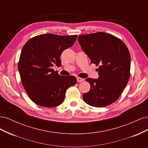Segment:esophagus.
Returning a JSON list of instances; mask_svg holds the SVG:
<instances>
[{"label": "esophagus", "mask_w": 148, "mask_h": 148, "mask_svg": "<svg viewBox=\"0 0 148 148\" xmlns=\"http://www.w3.org/2000/svg\"><path fill=\"white\" fill-rule=\"evenodd\" d=\"M84 79L83 78H79V77H78V78H77V82H78V83H80V82H83L84 81Z\"/></svg>", "instance_id": "esophagus-1"}]
</instances>
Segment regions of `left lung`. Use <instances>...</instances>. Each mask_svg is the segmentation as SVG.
Wrapping results in <instances>:
<instances>
[{
	"label": "left lung",
	"mask_w": 148,
	"mask_h": 148,
	"mask_svg": "<svg viewBox=\"0 0 148 148\" xmlns=\"http://www.w3.org/2000/svg\"><path fill=\"white\" fill-rule=\"evenodd\" d=\"M78 41L91 63L98 66L99 78H88L90 90L83 95L89 106L104 107L117 101L130 77V54L125 44L109 33L80 35Z\"/></svg>",
	"instance_id": "8db88e82"
}]
</instances>
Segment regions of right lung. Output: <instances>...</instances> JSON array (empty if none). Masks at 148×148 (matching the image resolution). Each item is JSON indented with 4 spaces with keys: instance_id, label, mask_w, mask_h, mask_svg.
<instances>
[{
    "instance_id": "right-lung-1",
    "label": "right lung",
    "mask_w": 148,
    "mask_h": 148,
    "mask_svg": "<svg viewBox=\"0 0 148 148\" xmlns=\"http://www.w3.org/2000/svg\"><path fill=\"white\" fill-rule=\"evenodd\" d=\"M77 35L48 33L31 38L23 47L18 64L22 84L39 106L56 107L64 102L66 89L77 83L74 76L60 75L52 67L60 66V57L72 46Z\"/></svg>"
}]
</instances>
